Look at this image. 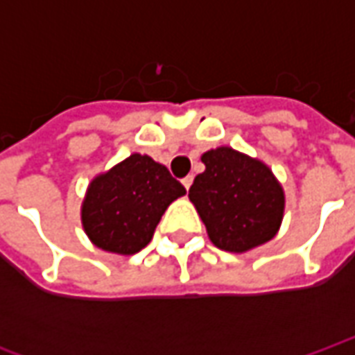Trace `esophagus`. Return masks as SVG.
I'll list each match as a JSON object with an SVG mask.
<instances>
[{
    "label": "esophagus",
    "mask_w": 355,
    "mask_h": 355,
    "mask_svg": "<svg viewBox=\"0 0 355 355\" xmlns=\"http://www.w3.org/2000/svg\"><path fill=\"white\" fill-rule=\"evenodd\" d=\"M192 182H193V177H186V178H182V184H184L186 190H190V186H192Z\"/></svg>",
    "instance_id": "obj_1"
}]
</instances>
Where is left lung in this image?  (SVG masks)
Instances as JSON below:
<instances>
[{"label":"left lung","instance_id":"1","mask_svg":"<svg viewBox=\"0 0 355 355\" xmlns=\"http://www.w3.org/2000/svg\"><path fill=\"white\" fill-rule=\"evenodd\" d=\"M205 171L188 198L209 239L228 253H247L275 238L285 213V192L266 163L218 146L201 155Z\"/></svg>","mask_w":355,"mask_h":355}]
</instances>
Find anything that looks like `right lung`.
Segmentation results:
<instances>
[{"label": "right lung", "instance_id": "1", "mask_svg": "<svg viewBox=\"0 0 355 355\" xmlns=\"http://www.w3.org/2000/svg\"><path fill=\"white\" fill-rule=\"evenodd\" d=\"M184 193L165 165L146 154H131L89 182L81 226L102 251L135 254L152 241L163 213Z\"/></svg>", "mask_w": 355, "mask_h": 355}]
</instances>
